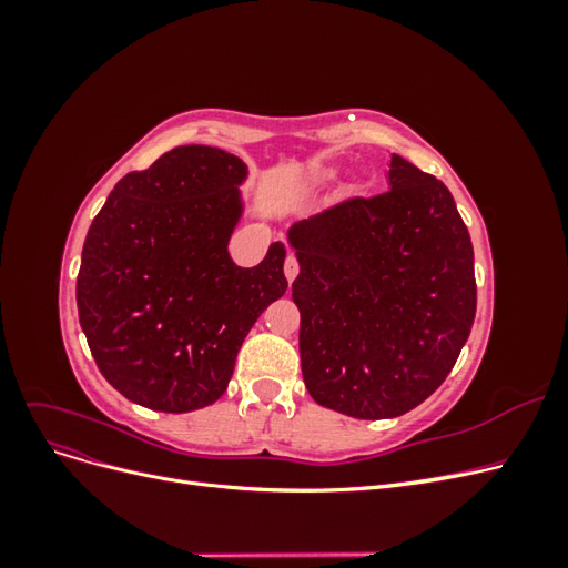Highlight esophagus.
I'll list each match as a JSON object with an SVG mask.
<instances>
[{"instance_id":"esophagus-1","label":"esophagus","mask_w":568,"mask_h":568,"mask_svg":"<svg viewBox=\"0 0 568 568\" xmlns=\"http://www.w3.org/2000/svg\"><path fill=\"white\" fill-rule=\"evenodd\" d=\"M284 274H286L288 284L296 280V274H298V261H296V255H294V253H288V255H286V261H284Z\"/></svg>"}]
</instances>
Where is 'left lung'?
<instances>
[{
  "instance_id": "left-lung-1",
  "label": "left lung",
  "mask_w": 568,
  "mask_h": 568,
  "mask_svg": "<svg viewBox=\"0 0 568 568\" xmlns=\"http://www.w3.org/2000/svg\"><path fill=\"white\" fill-rule=\"evenodd\" d=\"M301 367L315 403L390 419L450 374L476 315L474 248L453 194L398 153L388 192L294 222Z\"/></svg>"
}]
</instances>
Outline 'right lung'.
Here are the masks:
<instances>
[{
  "instance_id": "1",
  "label": "right lung",
  "mask_w": 568,
  "mask_h": 568,
  "mask_svg": "<svg viewBox=\"0 0 568 568\" xmlns=\"http://www.w3.org/2000/svg\"><path fill=\"white\" fill-rule=\"evenodd\" d=\"M246 178L234 153L175 146L120 180L94 217L78 317L99 372L128 400L173 415L213 405L251 326L284 296L282 242L255 267L227 251Z\"/></svg>"
}]
</instances>
